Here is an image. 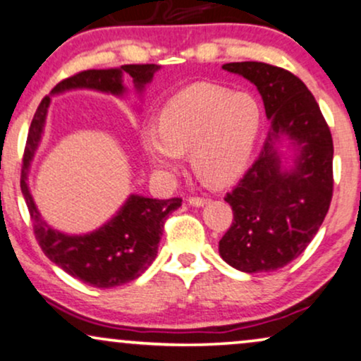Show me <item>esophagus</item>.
Listing matches in <instances>:
<instances>
[{
    "mask_svg": "<svg viewBox=\"0 0 361 361\" xmlns=\"http://www.w3.org/2000/svg\"><path fill=\"white\" fill-rule=\"evenodd\" d=\"M188 202L190 204V206H194V207H202V206H206V204L209 202V199L207 197H189Z\"/></svg>",
    "mask_w": 361,
    "mask_h": 361,
    "instance_id": "esophagus-1",
    "label": "esophagus"
}]
</instances>
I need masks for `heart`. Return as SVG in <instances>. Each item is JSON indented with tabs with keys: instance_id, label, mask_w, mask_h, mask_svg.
<instances>
[{
	"instance_id": "b5f03b06",
	"label": "heart",
	"mask_w": 361,
	"mask_h": 361,
	"mask_svg": "<svg viewBox=\"0 0 361 361\" xmlns=\"http://www.w3.org/2000/svg\"><path fill=\"white\" fill-rule=\"evenodd\" d=\"M261 127V110L247 93L195 83L177 92L139 132L142 154L159 176L172 177L184 152L202 180L226 185L246 169Z\"/></svg>"
}]
</instances>
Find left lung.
Returning a JSON list of instances; mask_svg holds the SVG:
<instances>
[{"instance_id": "obj_1", "label": "left lung", "mask_w": 361, "mask_h": 361, "mask_svg": "<svg viewBox=\"0 0 361 361\" xmlns=\"http://www.w3.org/2000/svg\"><path fill=\"white\" fill-rule=\"evenodd\" d=\"M222 70L256 85L271 128L259 157L224 197L234 221L219 255L243 273L274 271L305 251L330 209L331 133L314 97L288 70L261 61L226 63Z\"/></svg>"}]
</instances>
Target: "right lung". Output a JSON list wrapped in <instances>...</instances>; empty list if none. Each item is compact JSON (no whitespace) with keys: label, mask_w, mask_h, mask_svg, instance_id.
I'll return each mask as SVG.
<instances>
[{"label":"right lung","mask_w":361,"mask_h":361,"mask_svg":"<svg viewBox=\"0 0 361 361\" xmlns=\"http://www.w3.org/2000/svg\"><path fill=\"white\" fill-rule=\"evenodd\" d=\"M159 70L160 65H123L120 68L80 72L58 83L42 100L31 120L21 169V192L33 221L35 238L48 259L90 286L115 288L139 278L157 256L164 222L172 211L180 207L182 199L159 201L130 194L122 207L92 233L66 234L53 229L39 214L28 188V173L42 142L48 106L53 95L83 88L123 97L128 92L123 85V75L132 78L133 88L142 97Z\"/></svg>","instance_id":"add662e5"}]
</instances>
